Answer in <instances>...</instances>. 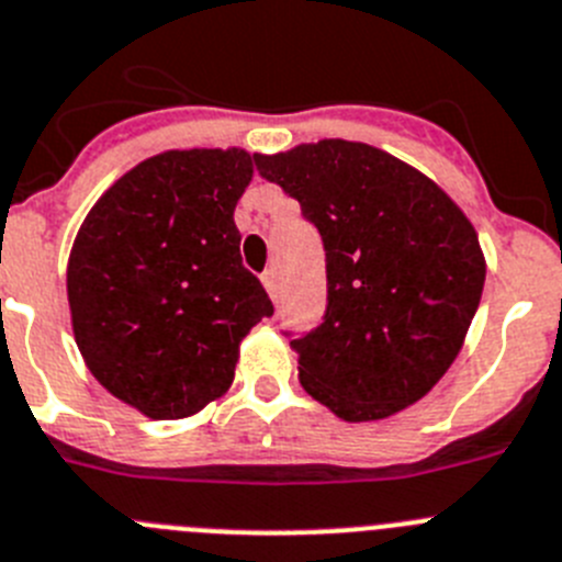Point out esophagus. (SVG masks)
Wrapping results in <instances>:
<instances>
[{"label":"esophagus","instance_id":"34e87169","mask_svg":"<svg viewBox=\"0 0 562 562\" xmlns=\"http://www.w3.org/2000/svg\"><path fill=\"white\" fill-rule=\"evenodd\" d=\"M262 285H266V291H269L271 296H277V271L274 269L262 271Z\"/></svg>","mask_w":562,"mask_h":562}]
</instances>
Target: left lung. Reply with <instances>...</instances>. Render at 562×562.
<instances>
[{"label":"left lung","instance_id":"left-lung-1","mask_svg":"<svg viewBox=\"0 0 562 562\" xmlns=\"http://www.w3.org/2000/svg\"><path fill=\"white\" fill-rule=\"evenodd\" d=\"M262 179L300 201L322 235L327 311L293 338L300 383L347 423L426 397L462 350L484 288L464 212L428 176L347 139L255 154Z\"/></svg>","mask_w":562,"mask_h":562}]
</instances>
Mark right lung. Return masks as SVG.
I'll list each match as a JSON object with an SVG mask.
<instances>
[{"label":"right lung","instance_id":"add662e5","mask_svg":"<svg viewBox=\"0 0 562 562\" xmlns=\"http://www.w3.org/2000/svg\"><path fill=\"white\" fill-rule=\"evenodd\" d=\"M240 148L165 150L139 161L86 215L67 266L86 367L150 419L201 412L232 386L240 341L271 316L240 260Z\"/></svg>","mask_w":562,"mask_h":562}]
</instances>
